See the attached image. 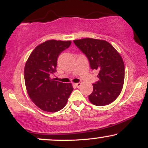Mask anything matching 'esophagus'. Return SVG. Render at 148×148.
Returning <instances> with one entry per match:
<instances>
[{
  "mask_svg": "<svg viewBox=\"0 0 148 148\" xmlns=\"http://www.w3.org/2000/svg\"><path fill=\"white\" fill-rule=\"evenodd\" d=\"M74 86H75L76 88H79L80 86H81V83H79H79H76V84H74Z\"/></svg>",
  "mask_w": 148,
  "mask_h": 148,
  "instance_id": "obj_1",
  "label": "esophagus"
}]
</instances>
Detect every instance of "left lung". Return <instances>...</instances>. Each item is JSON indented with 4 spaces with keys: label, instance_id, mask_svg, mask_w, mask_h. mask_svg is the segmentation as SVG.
Here are the masks:
<instances>
[{
    "label": "left lung",
    "instance_id": "obj_1",
    "mask_svg": "<svg viewBox=\"0 0 148 148\" xmlns=\"http://www.w3.org/2000/svg\"><path fill=\"white\" fill-rule=\"evenodd\" d=\"M89 60L92 69L99 71L93 91L88 96L95 106H106L115 100L123 89L125 64L121 56L107 41L92 38L74 40Z\"/></svg>",
    "mask_w": 148,
    "mask_h": 148
}]
</instances>
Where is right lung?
<instances>
[{
    "label": "right lung",
    "mask_w": 148,
    "mask_h": 148,
    "mask_svg": "<svg viewBox=\"0 0 148 148\" xmlns=\"http://www.w3.org/2000/svg\"><path fill=\"white\" fill-rule=\"evenodd\" d=\"M71 41L47 40L30 53L24 68V79L30 99L42 111L54 113L63 108L73 90L72 85L51 79L57 60Z\"/></svg>",
    "instance_id": "right-lung-1"
}]
</instances>
